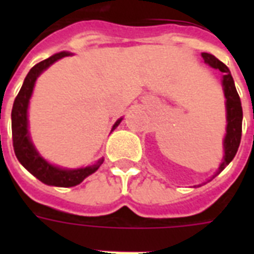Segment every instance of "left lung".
<instances>
[{"instance_id": "obj_1", "label": "left lung", "mask_w": 254, "mask_h": 254, "mask_svg": "<svg viewBox=\"0 0 254 254\" xmlns=\"http://www.w3.org/2000/svg\"><path fill=\"white\" fill-rule=\"evenodd\" d=\"M201 58H203L205 64H208L209 67L219 69L220 72H223L221 85H223V92H224L225 112H227V127H225L227 133H225V137L223 139L224 155H223V159H221L220 166L211 178V179H213L231 163V161L236 155L237 149L240 146L241 129H243V108H241L240 96L237 93L235 81H233V77L228 67L223 62L219 61L216 57H213L212 54L201 53Z\"/></svg>"}]
</instances>
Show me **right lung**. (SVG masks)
I'll return each mask as SVG.
<instances>
[{
  "instance_id": "right-lung-1",
  "label": "right lung",
  "mask_w": 254,
  "mask_h": 254,
  "mask_svg": "<svg viewBox=\"0 0 254 254\" xmlns=\"http://www.w3.org/2000/svg\"><path fill=\"white\" fill-rule=\"evenodd\" d=\"M69 55H72V53L62 51L34 65L27 73V76L25 77L21 91L14 100L13 109H11V131H13V146L15 157L22 166L30 174H33L37 179H39L42 183L57 186V187H73V186L80 185L85 178L95 173L104 162V158H101L91 166L79 167V169H64V167L55 166L39 154V151L35 149L30 137L29 104L35 81L39 75L49 68L50 65L54 64L62 58L69 57ZM121 121H123V117L116 121L112 127V131L119 127Z\"/></svg>"
}]
</instances>
